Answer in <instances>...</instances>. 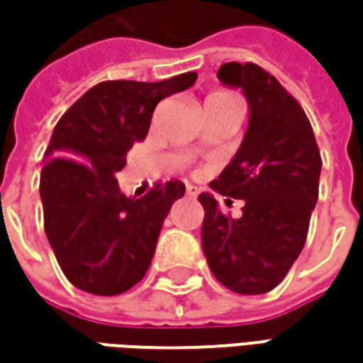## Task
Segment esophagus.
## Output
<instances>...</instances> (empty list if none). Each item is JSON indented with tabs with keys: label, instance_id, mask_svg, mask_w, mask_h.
<instances>
[{
	"label": "esophagus",
	"instance_id": "esophagus-1",
	"mask_svg": "<svg viewBox=\"0 0 363 363\" xmlns=\"http://www.w3.org/2000/svg\"><path fill=\"white\" fill-rule=\"evenodd\" d=\"M186 196H188V198H196V196H198V188L188 186V188H186Z\"/></svg>",
	"mask_w": 363,
	"mask_h": 363
}]
</instances>
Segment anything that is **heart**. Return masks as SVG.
Masks as SVG:
<instances>
[{
  "mask_svg": "<svg viewBox=\"0 0 363 363\" xmlns=\"http://www.w3.org/2000/svg\"><path fill=\"white\" fill-rule=\"evenodd\" d=\"M206 101H236V96L230 94V92H212Z\"/></svg>",
  "mask_w": 363,
  "mask_h": 363,
  "instance_id": "1",
  "label": "heart"
}]
</instances>
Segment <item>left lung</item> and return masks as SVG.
<instances>
[{"instance_id": "left-lung-1", "label": "left lung", "mask_w": 363, "mask_h": 363, "mask_svg": "<svg viewBox=\"0 0 363 363\" xmlns=\"http://www.w3.org/2000/svg\"><path fill=\"white\" fill-rule=\"evenodd\" d=\"M218 78L242 89L250 117L236 155L210 188L244 206L240 218H232L212 194H200L202 248L226 289L262 295L285 279L305 246L321 155L305 111L264 68L226 62Z\"/></svg>"}]
</instances>
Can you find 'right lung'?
<instances>
[{
	"label": "right lung",
	"mask_w": 363,
	"mask_h": 363,
	"mask_svg": "<svg viewBox=\"0 0 363 363\" xmlns=\"http://www.w3.org/2000/svg\"><path fill=\"white\" fill-rule=\"evenodd\" d=\"M196 78L184 72L161 82L105 80L56 123L40 175L44 230L66 279L80 291L113 297L145 277L163 220L186 186L174 179L143 198H127L115 174L133 143L147 137L161 99Z\"/></svg>",
	"instance_id": "1"
}]
</instances>
